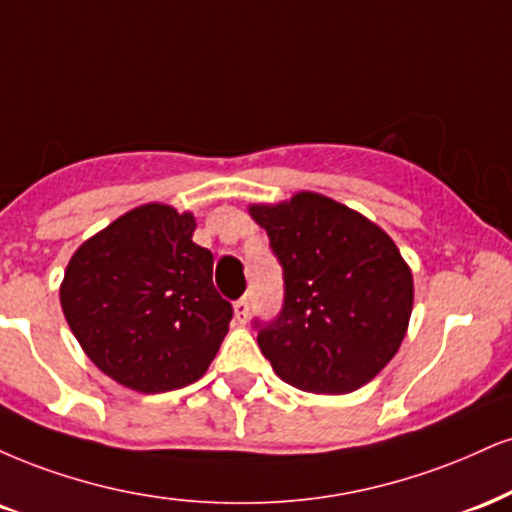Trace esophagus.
<instances>
[{
  "instance_id": "esophagus-1",
  "label": "esophagus",
  "mask_w": 512,
  "mask_h": 512,
  "mask_svg": "<svg viewBox=\"0 0 512 512\" xmlns=\"http://www.w3.org/2000/svg\"><path fill=\"white\" fill-rule=\"evenodd\" d=\"M233 315H236V322L238 324H245L248 322V315H250V303L245 298H240L233 303Z\"/></svg>"
}]
</instances>
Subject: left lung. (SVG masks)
I'll return each instance as SVG.
<instances>
[{"mask_svg": "<svg viewBox=\"0 0 512 512\" xmlns=\"http://www.w3.org/2000/svg\"><path fill=\"white\" fill-rule=\"evenodd\" d=\"M248 212L286 281L279 319L257 334L262 355L300 391L362 389L408 334L415 283L398 245L365 214L312 190Z\"/></svg>", "mask_w": 512, "mask_h": 512, "instance_id": "left-lung-1", "label": "left lung"}]
</instances>
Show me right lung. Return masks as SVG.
I'll list each match as a JSON object with an SVG mask.
<instances>
[{
  "instance_id": "obj_1",
  "label": "right lung",
  "mask_w": 512,
  "mask_h": 512,
  "mask_svg": "<svg viewBox=\"0 0 512 512\" xmlns=\"http://www.w3.org/2000/svg\"><path fill=\"white\" fill-rule=\"evenodd\" d=\"M195 217L164 202L121 214L73 252L61 310L83 353L138 393L183 389L207 372L233 317L193 243Z\"/></svg>"
}]
</instances>
